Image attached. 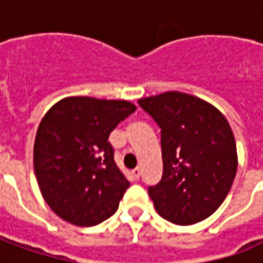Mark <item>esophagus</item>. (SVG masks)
Instances as JSON below:
<instances>
[{"instance_id": "1", "label": "esophagus", "mask_w": 263, "mask_h": 263, "mask_svg": "<svg viewBox=\"0 0 263 263\" xmlns=\"http://www.w3.org/2000/svg\"><path fill=\"white\" fill-rule=\"evenodd\" d=\"M132 176H134V179H135V180H138V179L141 177V169H139V167L134 169V171H132Z\"/></svg>"}]
</instances>
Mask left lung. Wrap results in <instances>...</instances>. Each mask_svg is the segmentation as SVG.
<instances>
[{"label": "left lung", "instance_id": "8db88e82", "mask_svg": "<svg viewBox=\"0 0 263 263\" xmlns=\"http://www.w3.org/2000/svg\"><path fill=\"white\" fill-rule=\"evenodd\" d=\"M160 126L163 175L148 193L160 217L177 226L205 220L226 200L238 167L235 138L220 109L166 91L138 100Z\"/></svg>", "mask_w": 263, "mask_h": 263}]
</instances>
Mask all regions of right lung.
I'll use <instances>...</instances> for the list:
<instances>
[{"mask_svg":"<svg viewBox=\"0 0 263 263\" xmlns=\"http://www.w3.org/2000/svg\"><path fill=\"white\" fill-rule=\"evenodd\" d=\"M137 107L125 100L66 97L37 126L33 169L45 201L62 220L97 226L114 214L129 187L108 137Z\"/></svg>","mask_w":263,"mask_h":263,"instance_id":"obj_1","label":"right lung"}]
</instances>
